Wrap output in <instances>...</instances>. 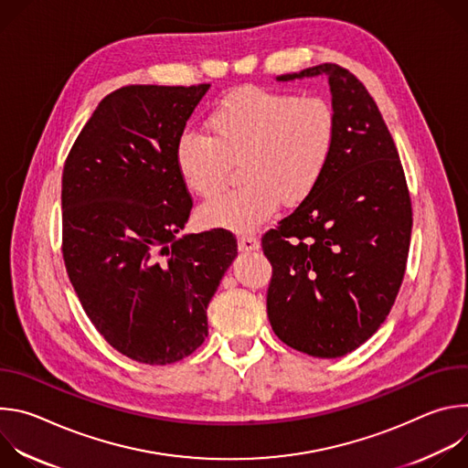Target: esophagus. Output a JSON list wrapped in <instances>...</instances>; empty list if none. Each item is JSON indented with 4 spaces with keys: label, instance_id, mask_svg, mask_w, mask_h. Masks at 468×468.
<instances>
[{
    "label": "esophagus",
    "instance_id": "1",
    "mask_svg": "<svg viewBox=\"0 0 468 468\" xmlns=\"http://www.w3.org/2000/svg\"><path fill=\"white\" fill-rule=\"evenodd\" d=\"M239 248L242 251H251L259 248V240L253 235H239Z\"/></svg>",
    "mask_w": 468,
    "mask_h": 468
}]
</instances>
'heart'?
I'll return each mask as SVG.
<instances>
[{
    "label": "heart",
    "instance_id": "heart-1",
    "mask_svg": "<svg viewBox=\"0 0 468 468\" xmlns=\"http://www.w3.org/2000/svg\"><path fill=\"white\" fill-rule=\"evenodd\" d=\"M209 135L185 129L174 159L183 185L213 197L229 163L240 161L242 185L199 211L204 224L253 231L269 220L280 197L298 202L324 177L337 143V111L322 94L244 87L222 98L207 116Z\"/></svg>",
    "mask_w": 468,
    "mask_h": 468
}]
</instances>
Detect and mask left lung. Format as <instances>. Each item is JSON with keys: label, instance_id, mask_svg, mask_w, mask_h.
I'll use <instances>...</instances> for the list:
<instances>
[{"label": "left lung", "instance_id": "obj_1", "mask_svg": "<svg viewBox=\"0 0 468 468\" xmlns=\"http://www.w3.org/2000/svg\"><path fill=\"white\" fill-rule=\"evenodd\" d=\"M337 111V143L320 183L261 246L272 264L266 311L276 335L313 357H341L368 341L402 285L413 228L396 144L367 87L324 62Z\"/></svg>", "mask_w": 468, "mask_h": 468}]
</instances>
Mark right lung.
I'll return each instance as SVG.
<instances>
[{
	"label": "right lung",
	"instance_id": "add662e5",
	"mask_svg": "<svg viewBox=\"0 0 468 468\" xmlns=\"http://www.w3.org/2000/svg\"><path fill=\"white\" fill-rule=\"evenodd\" d=\"M209 83L107 94L62 170V259L100 335L122 356L170 365L207 337V305L237 255L228 229L176 239L192 209L176 141Z\"/></svg>",
	"mask_w": 468,
	"mask_h": 468
}]
</instances>
